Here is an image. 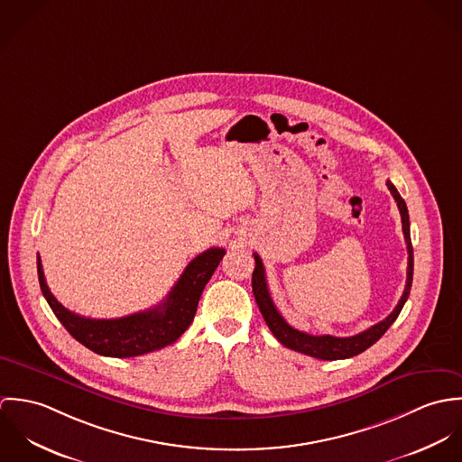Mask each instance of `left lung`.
Instances as JSON below:
<instances>
[{
  "label": "left lung",
  "mask_w": 462,
  "mask_h": 462,
  "mask_svg": "<svg viewBox=\"0 0 462 462\" xmlns=\"http://www.w3.org/2000/svg\"><path fill=\"white\" fill-rule=\"evenodd\" d=\"M392 196L395 198L396 206L400 209V217H402V231H403V238L407 244V281H405V290L396 304L395 310L379 324L372 326L370 329L363 330L356 336H348V337H337V336H313L302 330L293 329L277 311V308L273 306V300L270 297L268 291V284H266V277H264V266L262 258L254 253V260L256 266L253 272V291L258 302V308L263 315L264 322L268 326V329L272 330V334L288 348L317 357V359H324V361H334V359H346V357H354L361 352H365L366 348H370L377 339H381V336L390 329V326L396 320V317L400 315L409 291H411V284H412V266H414V258H412V244H411V233H409V213H407V206L405 200L400 198L395 185L392 181L386 183Z\"/></svg>",
  "instance_id": "left-lung-1"
}]
</instances>
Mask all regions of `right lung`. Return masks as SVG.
Masks as SVG:
<instances>
[{
    "label": "right lung",
    "mask_w": 462,
    "mask_h": 462,
    "mask_svg": "<svg viewBox=\"0 0 462 462\" xmlns=\"http://www.w3.org/2000/svg\"><path fill=\"white\" fill-rule=\"evenodd\" d=\"M224 254L226 251L220 247L204 251L185 268L163 302L147 311L108 320L85 319L64 308L46 284L39 256L37 273L42 295L74 339L99 356L134 357L174 343L189 329L198 311L200 293Z\"/></svg>",
    "instance_id": "obj_1"
}]
</instances>
